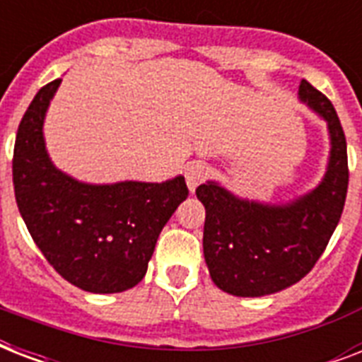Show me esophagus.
Wrapping results in <instances>:
<instances>
[{
	"instance_id": "1",
	"label": "esophagus",
	"mask_w": 362,
	"mask_h": 362,
	"mask_svg": "<svg viewBox=\"0 0 362 362\" xmlns=\"http://www.w3.org/2000/svg\"><path fill=\"white\" fill-rule=\"evenodd\" d=\"M209 176V167L201 161H193L186 167V182L187 187H189V192H195V187L204 182V178Z\"/></svg>"
}]
</instances>
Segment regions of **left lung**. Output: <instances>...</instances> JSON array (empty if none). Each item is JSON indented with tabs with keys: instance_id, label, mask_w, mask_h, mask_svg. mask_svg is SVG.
Instances as JSON below:
<instances>
[{
	"instance_id": "left-lung-1",
	"label": "left lung",
	"mask_w": 362,
	"mask_h": 362,
	"mask_svg": "<svg viewBox=\"0 0 362 362\" xmlns=\"http://www.w3.org/2000/svg\"><path fill=\"white\" fill-rule=\"evenodd\" d=\"M298 95L329 124V169L314 192L286 206L242 201L214 182L195 189L204 204L203 247L210 276L221 291L263 297L297 284L325 252L348 195V146L327 95L308 81Z\"/></svg>"
}]
</instances>
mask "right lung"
<instances>
[{"mask_svg":"<svg viewBox=\"0 0 362 362\" xmlns=\"http://www.w3.org/2000/svg\"><path fill=\"white\" fill-rule=\"evenodd\" d=\"M62 78L42 86L18 125L14 197L31 238L62 278L90 293H120L144 278L159 233L187 197L184 176L163 184L90 186L47 156L42 120Z\"/></svg>","mask_w":362,"mask_h":362,"instance_id":"right-lung-1","label":"right lung"}]
</instances>
